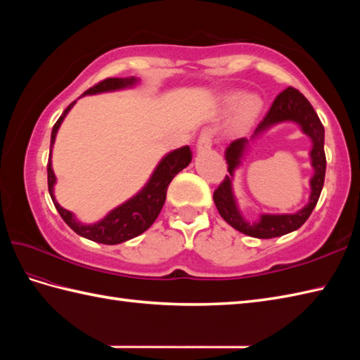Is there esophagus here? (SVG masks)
<instances>
[{
  "label": "esophagus",
  "mask_w": 360,
  "mask_h": 360,
  "mask_svg": "<svg viewBox=\"0 0 360 360\" xmlns=\"http://www.w3.org/2000/svg\"><path fill=\"white\" fill-rule=\"evenodd\" d=\"M212 147V134L209 131H204L200 137H198L196 142V151H205Z\"/></svg>",
  "instance_id": "34e87169"
}]
</instances>
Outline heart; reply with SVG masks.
<instances>
[{"mask_svg":"<svg viewBox=\"0 0 360 360\" xmlns=\"http://www.w3.org/2000/svg\"><path fill=\"white\" fill-rule=\"evenodd\" d=\"M224 103L227 110L236 108L233 117L235 129H246L250 127L263 108V101L257 94H243L238 91L227 94Z\"/></svg>","mask_w":360,"mask_h":360,"instance_id":"b5f03b06","label":"heart"}]
</instances>
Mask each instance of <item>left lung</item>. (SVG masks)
<instances>
[{
    "label": "left lung",
    "mask_w": 360,
    "mask_h": 360,
    "mask_svg": "<svg viewBox=\"0 0 360 360\" xmlns=\"http://www.w3.org/2000/svg\"><path fill=\"white\" fill-rule=\"evenodd\" d=\"M285 121H292L301 127L302 132L307 134L311 139L310 158L311 166L315 173L310 180V201L300 210L294 214H260L257 221H248L242 217L238 202L233 193V176L242 163L243 156L247 154L250 143L255 141L258 136L269 131L275 124L284 123ZM325 128L320 122L317 112L312 108L300 91L295 88H286L275 98L269 112L266 114L262 124H259L250 139L241 137V139L233 141L226 150V160L229 165V173L224 182L213 193V201H215L219 215L223 217L227 224H231L236 231L254 236V238H277V236L286 235L297 231L298 227L304 224V221L314 210L316 204L322 193L323 182H325V170H326V158H325Z\"/></svg>",
    "instance_id": "1"
}]
</instances>
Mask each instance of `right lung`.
Masks as SVG:
<instances>
[{
  "instance_id": "obj_1",
  "label": "right lung",
  "mask_w": 360,
  "mask_h": 360,
  "mask_svg": "<svg viewBox=\"0 0 360 360\" xmlns=\"http://www.w3.org/2000/svg\"><path fill=\"white\" fill-rule=\"evenodd\" d=\"M139 82L141 79H136V77L106 79L98 83V85L85 91L80 97L128 89V88L136 86ZM75 102L77 101H74L63 111L62 116H60L58 120L56 122V125H53L52 133H51V148H49V160H48L49 195L52 198L53 205H56V209L60 213V217L63 218L65 223L70 226L75 233L83 236V238L96 241V243L120 244L134 238L137 235L143 233L153 223H155L165 202L168 186H170V182L176 174H178L181 170H184V168L192 162V151H190L188 145H186V147L176 148L170 153H167V155L159 160V164L156 165L155 170H153L147 184H145L134 196H131L125 202H122L120 205H117V207L110 210L106 213V217H103L101 221H97V223H93V224L82 223V221L77 219V217H75L72 212L63 209L62 205L57 202L56 195H53V186H56L57 178H56V173L52 170V148H53V143H56L58 128L62 127L65 117L68 116V112L72 110Z\"/></svg>"
}]
</instances>
